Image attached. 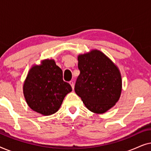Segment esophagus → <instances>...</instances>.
<instances>
[{
	"mask_svg": "<svg viewBox=\"0 0 151 151\" xmlns=\"http://www.w3.org/2000/svg\"><path fill=\"white\" fill-rule=\"evenodd\" d=\"M69 84H71V87H72V88H74V84H73V81H70L69 82Z\"/></svg>",
	"mask_w": 151,
	"mask_h": 151,
	"instance_id": "34e87169",
	"label": "esophagus"
}]
</instances>
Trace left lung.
<instances>
[{
  "label": "left lung",
  "instance_id": "1",
  "mask_svg": "<svg viewBox=\"0 0 151 151\" xmlns=\"http://www.w3.org/2000/svg\"><path fill=\"white\" fill-rule=\"evenodd\" d=\"M78 60L80 73L74 88L76 93L91 112H106L120 97L122 83L119 70L97 49L79 55Z\"/></svg>",
  "mask_w": 151,
  "mask_h": 151
}]
</instances>
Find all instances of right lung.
Segmentation results:
<instances>
[{
	"label": "right lung",
	"instance_id": "1",
	"mask_svg": "<svg viewBox=\"0 0 151 151\" xmlns=\"http://www.w3.org/2000/svg\"><path fill=\"white\" fill-rule=\"evenodd\" d=\"M72 91L63 79V71L53 60H44L31 68L23 84V93L28 106L43 115L58 111L63 101Z\"/></svg>",
	"mask_w": 151,
	"mask_h": 151
}]
</instances>
